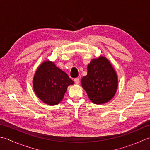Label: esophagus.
I'll return each instance as SVG.
<instances>
[{
	"instance_id": "obj_1",
	"label": "esophagus",
	"mask_w": 150,
	"mask_h": 150,
	"mask_svg": "<svg viewBox=\"0 0 150 150\" xmlns=\"http://www.w3.org/2000/svg\"><path fill=\"white\" fill-rule=\"evenodd\" d=\"M74 81L76 84H79V78H75L74 79Z\"/></svg>"
}]
</instances>
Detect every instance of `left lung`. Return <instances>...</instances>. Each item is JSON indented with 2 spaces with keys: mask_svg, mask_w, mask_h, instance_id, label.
<instances>
[{
  "mask_svg": "<svg viewBox=\"0 0 150 150\" xmlns=\"http://www.w3.org/2000/svg\"><path fill=\"white\" fill-rule=\"evenodd\" d=\"M81 82L91 102L102 104L115 96L118 77L109 61L100 56L91 61L87 66V74L82 78Z\"/></svg>",
  "mask_w": 150,
  "mask_h": 150,
  "instance_id": "8db88e82",
  "label": "left lung"
}]
</instances>
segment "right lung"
Instances as JSON below:
<instances>
[{"label": "right lung", "instance_id": "obj_1", "mask_svg": "<svg viewBox=\"0 0 150 150\" xmlns=\"http://www.w3.org/2000/svg\"><path fill=\"white\" fill-rule=\"evenodd\" d=\"M73 84L74 81L69 76L49 60L39 66L33 79L36 95L50 105L58 104L63 98L69 85Z\"/></svg>", "mask_w": 150, "mask_h": 150}]
</instances>
